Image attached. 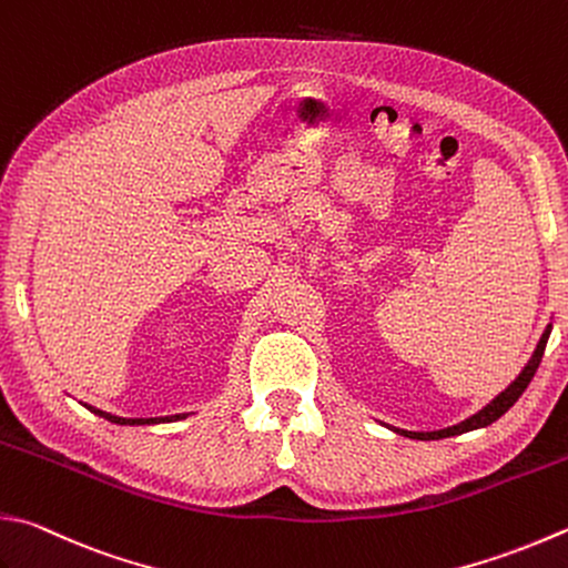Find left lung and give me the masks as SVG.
I'll return each mask as SVG.
<instances>
[{
	"mask_svg": "<svg viewBox=\"0 0 568 568\" xmlns=\"http://www.w3.org/2000/svg\"><path fill=\"white\" fill-rule=\"evenodd\" d=\"M549 334H551V326H547V331L541 334V341L537 351H534L531 361L524 366V371L519 373V378L509 385L507 390H501L495 400H491L489 405H485L483 410L475 413L473 417H467V420H463L459 425H453V427H445V430H437V433H410V430H395L398 435H405V437H413V440H443V437H453V435H463V433H469V430H477V427H487L495 420H499L501 415H505L511 405H515L519 400V395L527 390V385L531 383L534 373H537L539 363H541V356H544V348H547V341H549Z\"/></svg>",
	"mask_w": 568,
	"mask_h": 568,
	"instance_id": "1",
	"label": "left lung"
}]
</instances>
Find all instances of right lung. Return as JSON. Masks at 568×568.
Listing matches in <instances>:
<instances>
[{
	"label": "right lung",
	"mask_w": 568,
	"mask_h": 568,
	"mask_svg": "<svg viewBox=\"0 0 568 568\" xmlns=\"http://www.w3.org/2000/svg\"><path fill=\"white\" fill-rule=\"evenodd\" d=\"M91 413L105 417L109 423H115V425H155V423H170V420H180V417L185 415H168V417H118V415H111V413H103L99 408H93V405H85Z\"/></svg>",
	"instance_id": "right-lung-1"
}]
</instances>
